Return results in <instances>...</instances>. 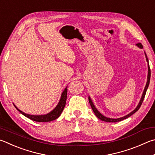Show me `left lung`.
I'll return each instance as SVG.
<instances>
[{
    "label": "left lung",
    "instance_id": "1",
    "mask_svg": "<svg viewBox=\"0 0 155 155\" xmlns=\"http://www.w3.org/2000/svg\"><path fill=\"white\" fill-rule=\"evenodd\" d=\"M136 46L137 47H139L140 49H143V46L142 45L141 43H137L136 44ZM144 54H145V56H146V61L148 62V76H147V82H146V86L144 87V91H143L142 93V97H141V99H140V102L138 103V104H137V106H136V108H135L133 111H131L130 113H129L128 114L125 115V116L123 117H120V118H118V119H112V118H108V117H106L105 116H104V115L102 114H101L100 112L98 111V110L95 108V105L94 104V103H93L92 102V100L91 98L90 97V96H89V104L90 105H91V108L93 110V111H94V112L95 114V116H96L98 119L103 120V121H106V122H110V123H116V122H119V121H120V120H123L124 119H126L127 118L129 117L130 116H131L132 114H134L135 112H137V110H138L139 108H140V106H141L142 104V102L143 100H144V97H145V95H146V91H147L148 89V85H149V83H150V66H149V64H148V58H147V55H146V53L144 52Z\"/></svg>",
    "mask_w": 155,
    "mask_h": 155
}]
</instances>
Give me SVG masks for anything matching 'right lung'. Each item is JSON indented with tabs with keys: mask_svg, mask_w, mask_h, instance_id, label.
Returning <instances> with one entry per match:
<instances>
[{
	"mask_svg": "<svg viewBox=\"0 0 155 155\" xmlns=\"http://www.w3.org/2000/svg\"><path fill=\"white\" fill-rule=\"evenodd\" d=\"M67 92H68V89H67V87L64 90L62 94L61 95L60 100L59 101L58 105L55 106V108L52 110L51 111L49 112V113L46 114H41V115H33V114H29L27 113H25V112H22L20 110L17 108L16 106L14 104V106L15 107V108L18 110L25 117H26L28 119L35 120L36 122H49L51 121V120H55L60 116V114L62 112L63 110L65 107L66 102V98H67Z\"/></svg>",
	"mask_w": 155,
	"mask_h": 155,
	"instance_id": "1",
	"label": "right lung"
}]
</instances>
